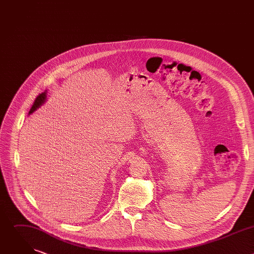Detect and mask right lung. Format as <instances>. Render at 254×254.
Masks as SVG:
<instances>
[{
    "instance_id": "obj_1",
    "label": "right lung",
    "mask_w": 254,
    "mask_h": 254,
    "mask_svg": "<svg viewBox=\"0 0 254 254\" xmlns=\"http://www.w3.org/2000/svg\"><path fill=\"white\" fill-rule=\"evenodd\" d=\"M46 100H47V90H45L44 92H42L41 94H39V95L37 96V98L35 99V101H34L32 107H31V110H30L28 116L32 115L34 112L37 111L39 107H41V106L46 102Z\"/></svg>"
}]
</instances>
